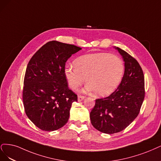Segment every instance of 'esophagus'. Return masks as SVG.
I'll return each instance as SVG.
<instances>
[{"mask_svg": "<svg viewBox=\"0 0 161 161\" xmlns=\"http://www.w3.org/2000/svg\"><path fill=\"white\" fill-rule=\"evenodd\" d=\"M78 97V101H79V102L84 100V98H85V97L83 96H78V97Z\"/></svg>", "mask_w": 161, "mask_h": 161, "instance_id": "esophagus-1", "label": "esophagus"}]
</instances>
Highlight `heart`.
<instances>
[{
  "label": "heart",
  "mask_w": 161,
  "mask_h": 161,
  "mask_svg": "<svg viewBox=\"0 0 161 161\" xmlns=\"http://www.w3.org/2000/svg\"><path fill=\"white\" fill-rule=\"evenodd\" d=\"M75 67L67 66L65 76L69 87L77 90L84 81L85 90L94 92L99 96L111 94L123 78L124 61L115 55L98 53L81 56L75 61Z\"/></svg>",
  "instance_id": "heart-1"
}]
</instances>
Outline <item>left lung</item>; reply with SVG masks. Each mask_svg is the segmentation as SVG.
<instances>
[{
    "label": "left lung",
    "mask_w": 161,
    "mask_h": 161,
    "mask_svg": "<svg viewBox=\"0 0 161 161\" xmlns=\"http://www.w3.org/2000/svg\"><path fill=\"white\" fill-rule=\"evenodd\" d=\"M115 49L124 61V74L117 90L109 96L96 100L90 112L91 123L100 132L108 134L120 132L138 115L144 98V77L141 65L119 47Z\"/></svg>",
    "instance_id": "8db88e82"
}]
</instances>
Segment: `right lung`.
Masks as SVG:
<instances>
[{
    "label": "right lung",
    "instance_id": "1",
    "mask_svg": "<svg viewBox=\"0 0 161 161\" xmlns=\"http://www.w3.org/2000/svg\"><path fill=\"white\" fill-rule=\"evenodd\" d=\"M81 49L52 41L30 59L24 79L23 105L29 120L41 130L54 131L68 121L71 104L77 101V96L67 86L65 65Z\"/></svg>",
    "mask_w": 161,
    "mask_h": 161
}]
</instances>
